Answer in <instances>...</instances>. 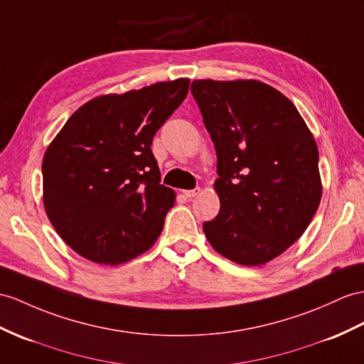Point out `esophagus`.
I'll return each instance as SVG.
<instances>
[{"label": "esophagus", "mask_w": 364, "mask_h": 364, "mask_svg": "<svg viewBox=\"0 0 364 364\" xmlns=\"http://www.w3.org/2000/svg\"><path fill=\"white\" fill-rule=\"evenodd\" d=\"M182 193H183V196H185V198L191 199V198H196V196H198V194L200 193V188H194V190H183Z\"/></svg>", "instance_id": "esophagus-1"}]
</instances>
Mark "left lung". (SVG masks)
<instances>
[{
  "label": "left lung",
  "instance_id": "8db88e82",
  "mask_svg": "<svg viewBox=\"0 0 364 364\" xmlns=\"http://www.w3.org/2000/svg\"><path fill=\"white\" fill-rule=\"evenodd\" d=\"M218 154L219 215L203 233L219 255L256 267L303 236L323 183L314 134L296 106L259 80H194Z\"/></svg>",
  "mask_w": 364,
  "mask_h": 364
}]
</instances>
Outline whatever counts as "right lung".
<instances>
[{"label":"right lung","mask_w":364,"mask_h":364,"mask_svg":"<svg viewBox=\"0 0 364 364\" xmlns=\"http://www.w3.org/2000/svg\"><path fill=\"white\" fill-rule=\"evenodd\" d=\"M190 80L105 94L70 115L43 157V205L80 256L117 265L151 249L176 193L161 185L156 131L179 108Z\"/></svg>","instance_id":"obj_1"}]
</instances>
